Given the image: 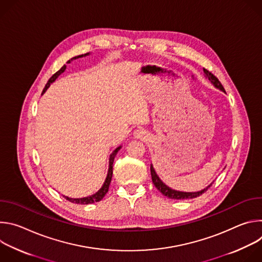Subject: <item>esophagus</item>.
I'll use <instances>...</instances> for the list:
<instances>
[{
	"label": "esophagus",
	"mask_w": 262,
	"mask_h": 262,
	"mask_svg": "<svg viewBox=\"0 0 262 262\" xmlns=\"http://www.w3.org/2000/svg\"><path fill=\"white\" fill-rule=\"evenodd\" d=\"M134 137L136 139H141V140H145L147 138V134L143 130V129H136L134 132Z\"/></svg>",
	"instance_id": "34e87169"
}]
</instances>
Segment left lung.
I'll use <instances>...</instances> for the list:
<instances>
[{
	"label": "left lung",
	"instance_id": "8db88e82",
	"mask_svg": "<svg viewBox=\"0 0 262 262\" xmlns=\"http://www.w3.org/2000/svg\"><path fill=\"white\" fill-rule=\"evenodd\" d=\"M204 70V73H205V77L211 82V84H213L214 87H216L217 89H220L221 91L225 92V89H224V87L222 86V84L220 83V81L217 80L216 77H214L213 74L211 72H209L207 69L203 68ZM150 172H151V178H152V182L154 184L156 185V188L166 197L170 198V199H175V200H186V199H193V198H196L200 195H202L203 193H205L209 188L210 185L212 183H210L208 186H206L205 189L199 191V192H180V191H175L171 188H169L168 185H166L161 179L160 177L158 176L155 168L152 165H150Z\"/></svg>",
	"mask_w": 262,
	"mask_h": 262
}]
</instances>
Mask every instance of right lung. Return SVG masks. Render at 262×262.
<instances>
[{"instance_id":"obj_1","label":"right lung","mask_w":262,"mask_h":262,"mask_svg":"<svg viewBox=\"0 0 262 262\" xmlns=\"http://www.w3.org/2000/svg\"><path fill=\"white\" fill-rule=\"evenodd\" d=\"M89 54H90V53H87V54H85V55H80V56H77V57H73V58H71L70 60H68L67 63H70L72 60H76V59H79V58H82V57H86V56H88ZM65 69H66V65H64L63 67H61L60 70H58L55 74H53L52 78H51V79L49 80V82L47 83V85H46V87H45V89H43V91H42V94L47 91V89L51 86V84L56 81V79L60 76V74L65 71ZM120 148H121V146L117 147V148L115 149V150H114L113 152H112V155L110 156L107 175H106V178H105V180H104V183L102 184V186L99 189L98 192H96L95 194H93V195H91V196L84 197V198H69V197H67V196H64V198H65L66 200L72 202V203H77V204H90V203H94V202L100 201V200L104 197V195L107 193V191H108V186H110V183H111V180H112V175H113V163H114V159H115L117 152L120 150Z\"/></svg>"}]
</instances>
